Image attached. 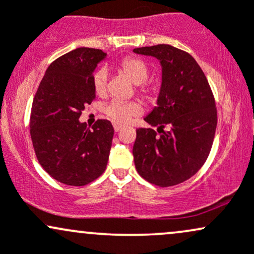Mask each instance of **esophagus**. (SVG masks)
Instances as JSON below:
<instances>
[{"instance_id":"obj_1","label":"esophagus","mask_w":254,"mask_h":254,"mask_svg":"<svg viewBox=\"0 0 254 254\" xmlns=\"http://www.w3.org/2000/svg\"><path fill=\"white\" fill-rule=\"evenodd\" d=\"M113 129H115L116 132H118V131H121V129H122V125L115 123V124H113Z\"/></svg>"}]
</instances>
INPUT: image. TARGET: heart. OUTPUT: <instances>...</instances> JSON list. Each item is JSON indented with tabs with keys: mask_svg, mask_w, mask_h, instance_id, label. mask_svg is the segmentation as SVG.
Returning a JSON list of instances; mask_svg holds the SVG:
<instances>
[{
	"mask_svg": "<svg viewBox=\"0 0 254 254\" xmlns=\"http://www.w3.org/2000/svg\"><path fill=\"white\" fill-rule=\"evenodd\" d=\"M119 71L123 72L127 77H129L135 84H138V92L145 98H149L155 88L147 81L149 76V66L143 60L138 57H127L119 63ZM106 83H107V71L105 68L98 69L93 74L92 84L93 89L98 95H104L106 93ZM143 112V107L138 101H129V103H123V101L112 100L106 106L104 107V113L109 117L111 121L117 124H127L129 123L132 118L138 117Z\"/></svg>",
	"mask_w": 254,
	"mask_h": 254,
	"instance_id": "obj_1",
	"label": "heart"
}]
</instances>
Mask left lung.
<instances>
[{
	"mask_svg": "<svg viewBox=\"0 0 254 254\" xmlns=\"http://www.w3.org/2000/svg\"><path fill=\"white\" fill-rule=\"evenodd\" d=\"M156 57L162 66L157 106L144 121L157 127L136 130L133 160L143 179L168 188L184 183L208 159L217 125V111L208 80L194 58L167 44L133 49Z\"/></svg>",
	"mask_w": 254,
	"mask_h": 254,
	"instance_id": "obj_1",
	"label": "left lung"
}]
</instances>
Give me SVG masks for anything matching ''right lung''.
Masks as SVG:
<instances>
[{
  "instance_id": "obj_1",
  "label": "right lung",
  "mask_w": 254,
  "mask_h": 254,
  "mask_svg": "<svg viewBox=\"0 0 254 254\" xmlns=\"http://www.w3.org/2000/svg\"><path fill=\"white\" fill-rule=\"evenodd\" d=\"M106 57L99 49L78 48L54 61L34 95L30 132L42 167L70 186L92 183L106 170L112 124L98 119L92 130L80 123L87 104L95 99L93 71Z\"/></svg>"
}]
</instances>
